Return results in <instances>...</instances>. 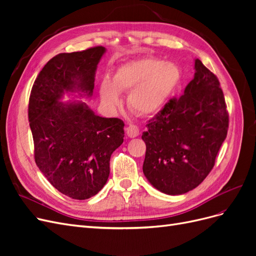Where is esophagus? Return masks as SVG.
Returning a JSON list of instances; mask_svg holds the SVG:
<instances>
[{
	"instance_id": "esophagus-1",
	"label": "esophagus",
	"mask_w": 256,
	"mask_h": 256,
	"mask_svg": "<svg viewBox=\"0 0 256 256\" xmlns=\"http://www.w3.org/2000/svg\"><path fill=\"white\" fill-rule=\"evenodd\" d=\"M126 132L129 138H136L138 134H140V129H138V127L136 125H129L126 128Z\"/></svg>"
}]
</instances>
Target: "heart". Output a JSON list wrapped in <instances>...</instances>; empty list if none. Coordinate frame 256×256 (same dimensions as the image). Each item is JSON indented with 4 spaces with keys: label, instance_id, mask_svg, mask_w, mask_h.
<instances>
[{
    "label": "heart",
    "instance_id": "1",
    "mask_svg": "<svg viewBox=\"0 0 256 256\" xmlns=\"http://www.w3.org/2000/svg\"><path fill=\"white\" fill-rule=\"evenodd\" d=\"M182 80L180 66L150 56L120 65L112 80H102L99 94L104 106L115 110L120 104V92L130 90L127 98L129 109L147 116L158 113L166 106L177 92Z\"/></svg>",
    "mask_w": 256,
    "mask_h": 256
}]
</instances>
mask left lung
Here are the masks:
<instances>
[{
	"label": "left lung",
	"instance_id": "obj_1",
	"mask_svg": "<svg viewBox=\"0 0 256 256\" xmlns=\"http://www.w3.org/2000/svg\"><path fill=\"white\" fill-rule=\"evenodd\" d=\"M194 78L148 120L143 173L157 190L180 196L212 171L228 134V113L218 78L198 58Z\"/></svg>",
	"mask_w": 256,
	"mask_h": 256
}]
</instances>
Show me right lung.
Returning a JSON list of instances; mask_svg holds the SVG:
<instances>
[{
    "label": "right lung",
    "mask_w": 256,
    "mask_h": 256,
    "mask_svg": "<svg viewBox=\"0 0 256 256\" xmlns=\"http://www.w3.org/2000/svg\"><path fill=\"white\" fill-rule=\"evenodd\" d=\"M104 52L98 46L58 54L37 76L30 95L36 164L54 188L74 200L90 198L104 188L111 154L124 142L122 120L100 118L82 102H60L68 92L92 95Z\"/></svg>",
    "instance_id": "1"
}]
</instances>
